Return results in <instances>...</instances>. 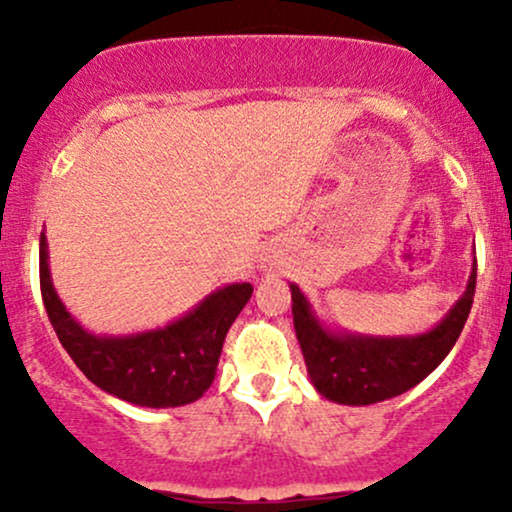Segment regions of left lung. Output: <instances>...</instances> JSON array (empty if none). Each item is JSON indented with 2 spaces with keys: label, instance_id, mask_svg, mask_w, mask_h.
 <instances>
[{
  "label": "left lung",
  "instance_id": "8db88e82",
  "mask_svg": "<svg viewBox=\"0 0 512 512\" xmlns=\"http://www.w3.org/2000/svg\"><path fill=\"white\" fill-rule=\"evenodd\" d=\"M477 257L472 260L467 289L443 320L431 330L399 337H375L327 325L308 296L289 284L293 327L301 344L310 383L322 397L346 407L385 402L419 385L450 354L474 301Z\"/></svg>",
  "mask_w": 512,
  "mask_h": 512
}]
</instances>
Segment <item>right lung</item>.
<instances>
[{
	"instance_id": "1",
	"label": "right lung",
	"mask_w": 512,
	"mask_h": 512,
	"mask_svg": "<svg viewBox=\"0 0 512 512\" xmlns=\"http://www.w3.org/2000/svg\"><path fill=\"white\" fill-rule=\"evenodd\" d=\"M40 291L52 327L81 373L108 395L149 409L182 407L209 390L223 339L252 296L248 281L226 284L163 327L132 334L88 332L57 296L45 233H40Z\"/></svg>"
}]
</instances>
